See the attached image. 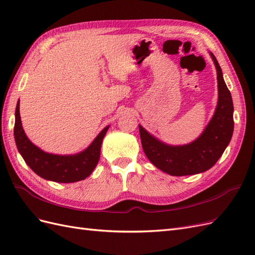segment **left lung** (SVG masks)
<instances>
[{
	"mask_svg": "<svg viewBox=\"0 0 255 255\" xmlns=\"http://www.w3.org/2000/svg\"><path fill=\"white\" fill-rule=\"evenodd\" d=\"M210 54L217 71L218 102L202 134L190 143L171 145L157 139L139 125L141 145L146 157L159 170L170 175H191L211 169L225 152L233 135L232 96L217 59L213 53Z\"/></svg>",
	"mask_w": 255,
	"mask_h": 255,
	"instance_id": "1",
	"label": "left lung"
}]
</instances>
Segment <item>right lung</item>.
I'll list each match as a JSON object with an SVG mask.
<instances>
[{
    "mask_svg": "<svg viewBox=\"0 0 255 255\" xmlns=\"http://www.w3.org/2000/svg\"><path fill=\"white\" fill-rule=\"evenodd\" d=\"M19 107L20 100H18L14 113V140L21 156L37 175L57 183H74L85 180L92 173L98 165L103 138L110 126L105 127L82 152L59 155L44 152L28 139L22 128Z\"/></svg>",
    "mask_w": 255,
    "mask_h": 255,
    "instance_id": "1",
    "label": "right lung"
}]
</instances>
